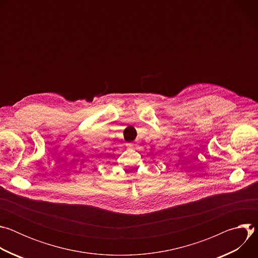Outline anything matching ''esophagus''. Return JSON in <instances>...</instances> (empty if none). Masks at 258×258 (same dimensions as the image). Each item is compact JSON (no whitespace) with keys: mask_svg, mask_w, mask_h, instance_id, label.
Returning <instances> with one entry per match:
<instances>
[{"mask_svg":"<svg viewBox=\"0 0 258 258\" xmlns=\"http://www.w3.org/2000/svg\"><path fill=\"white\" fill-rule=\"evenodd\" d=\"M127 147H128V148H131V149H137V146L134 143H128Z\"/></svg>","mask_w":258,"mask_h":258,"instance_id":"obj_1","label":"esophagus"}]
</instances>
